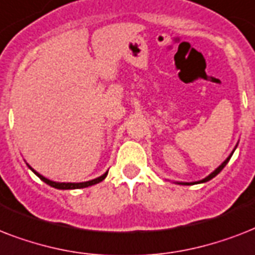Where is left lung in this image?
<instances>
[{"mask_svg":"<svg viewBox=\"0 0 255 255\" xmlns=\"http://www.w3.org/2000/svg\"><path fill=\"white\" fill-rule=\"evenodd\" d=\"M234 152V151H233ZM233 152H232V153H230V156L229 157H228V159L225 160V161H224V163L221 164V165H220V167L217 168V169L214 170V172H212V173L209 174V176H208V177H205L204 178V180H201V181H196V182H190V184H198V182H206V181H209V180H212V178L213 177H216V176H217L218 173H220V172H221L222 169H224V168H225V165L228 163H229V160H230V157H232V155H233ZM180 184H182V185H190L189 182H180Z\"/></svg>","mask_w":255,"mask_h":255,"instance_id":"left-lung-1","label":"left lung"}]
</instances>
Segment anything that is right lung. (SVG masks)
<instances>
[{
  "instance_id": "1",
  "label": "right lung",
  "mask_w": 255,
  "mask_h": 255,
  "mask_svg": "<svg viewBox=\"0 0 255 255\" xmlns=\"http://www.w3.org/2000/svg\"><path fill=\"white\" fill-rule=\"evenodd\" d=\"M29 168L33 170L34 173L37 174L38 177L41 178L42 181H45L46 184H49L50 186L57 188V189H79V188H87V186L95 185V184H98V182L103 181L104 178L107 177V173H108V172H106V173L102 174L100 177L94 178V180H91V181H86V182H55V181H51V180H49V178L43 177L42 174H39L38 172H35V170H34L31 167H29Z\"/></svg>"
}]
</instances>
